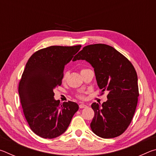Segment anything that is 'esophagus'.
<instances>
[{
	"mask_svg": "<svg viewBox=\"0 0 156 156\" xmlns=\"http://www.w3.org/2000/svg\"><path fill=\"white\" fill-rule=\"evenodd\" d=\"M79 107H80V109H83V108L87 107V105H84V104H80V105H79Z\"/></svg>",
	"mask_w": 156,
	"mask_h": 156,
	"instance_id": "esophagus-1",
	"label": "esophagus"
}]
</instances>
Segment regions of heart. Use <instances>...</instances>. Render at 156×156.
<instances>
[{
  "label": "heart",
  "mask_w": 156,
  "mask_h": 156,
  "mask_svg": "<svg viewBox=\"0 0 156 156\" xmlns=\"http://www.w3.org/2000/svg\"><path fill=\"white\" fill-rule=\"evenodd\" d=\"M65 78H66V73L64 75V77H63V80H65ZM78 98H83V95H78Z\"/></svg>",
  "instance_id": "b5f03b06"
}]
</instances>
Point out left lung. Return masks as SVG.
Segmentation results:
<instances>
[{"mask_svg":"<svg viewBox=\"0 0 156 156\" xmlns=\"http://www.w3.org/2000/svg\"><path fill=\"white\" fill-rule=\"evenodd\" d=\"M85 60L94 67L98 86L108 91L107 100L94 102L92 131L102 138L119 136L132 120L139 96L138 76L131 62L113 47L94 44L83 47L73 61Z\"/></svg>","mask_w":156,"mask_h":156,"instance_id":"obj_1","label":"left lung"}]
</instances>
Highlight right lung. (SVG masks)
I'll return each instance as SVG.
<instances>
[{"label":"right lung","mask_w":156,"mask_h":156,"mask_svg":"<svg viewBox=\"0 0 156 156\" xmlns=\"http://www.w3.org/2000/svg\"><path fill=\"white\" fill-rule=\"evenodd\" d=\"M80 47H46L34 53L26 64L18 93L30 127L41 138L51 139L61 135L78 110L74 102L60 104L54 99V89L61 85L65 66Z\"/></svg>","instance_id":"add662e5"}]
</instances>
